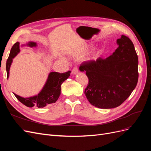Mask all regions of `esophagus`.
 Masks as SVG:
<instances>
[{"mask_svg":"<svg viewBox=\"0 0 151 151\" xmlns=\"http://www.w3.org/2000/svg\"><path fill=\"white\" fill-rule=\"evenodd\" d=\"M78 72H79V70H78V68H77V67H75L73 68V69H72V74L76 75V74H77Z\"/></svg>","mask_w":151,"mask_h":151,"instance_id":"obj_1","label":"esophagus"}]
</instances>
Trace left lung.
<instances>
[{"label":"left lung","mask_w":151,"mask_h":151,"mask_svg":"<svg viewBox=\"0 0 151 151\" xmlns=\"http://www.w3.org/2000/svg\"><path fill=\"white\" fill-rule=\"evenodd\" d=\"M116 43L118 47L111 55L84 62L79 67L89 79L86 96L99 108L119 106L130 96L138 82V57L133 43L125 35Z\"/></svg>","instance_id":"1"}]
</instances>
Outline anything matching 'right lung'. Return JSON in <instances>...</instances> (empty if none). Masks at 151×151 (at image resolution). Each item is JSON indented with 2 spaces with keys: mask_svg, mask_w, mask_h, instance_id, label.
I'll return each mask as SVG.
<instances>
[{
  "mask_svg": "<svg viewBox=\"0 0 151 151\" xmlns=\"http://www.w3.org/2000/svg\"><path fill=\"white\" fill-rule=\"evenodd\" d=\"M26 46L34 47L37 46V45L35 42H30L26 44ZM19 47V43L16 42L15 44H14L11 50L6 63L7 78L9 76L10 67L12 62V59L20 52ZM70 75V71L61 73V74L57 72H50L46 83L38 95L24 98L19 96L15 93H14V94L21 103L26 106L31 108L35 106L40 108H43L50 104L55 103L57 101L61 93V85L63 82L68 78Z\"/></svg>",
  "mask_w": 151,
  "mask_h": 151,
  "instance_id": "1",
  "label": "right lung"
}]
</instances>
